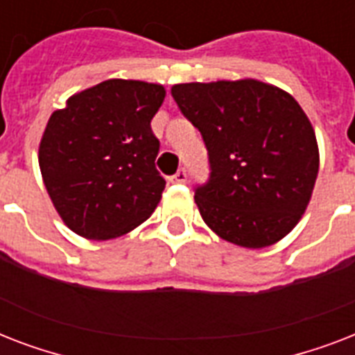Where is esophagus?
Returning <instances> with one entry per match:
<instances>
[{
	"label": "esophagus",
	"mask_w": 355,
	"mask_h": 355,
	"mask_svg": "<svg viewBox=\"0 0 355 355\" xmlns=\"http://www.w3.org/2000/svg\"><path fill=\"white\" fill-rule=\"evenodd\" d=\"M186 180H188V173H186V169H178V171L171 177L173 184H184Z\"/></svg>",
	"instance_id": "obj_1"
}]
</instances>
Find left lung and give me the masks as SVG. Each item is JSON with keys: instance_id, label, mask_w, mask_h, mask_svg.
Masks as SVG:
<instances>
[{"instance_id": "left-lung-1", "label": "left lung", "mask_w": 355, "mask_h": 355, "mask_svg": "<svg viewBox=\"0 0 355 355\" xmlns=\"http://www.w3.org/2000/svg\"><path fill=\"white\" fill-rule=\"evenodd\" d=\"M171 96L210 155V182L195 191L202 221L237 247L284 239L319 175V144L302 107L258 79L173 85Z\"/></svg>"}]
</instances>
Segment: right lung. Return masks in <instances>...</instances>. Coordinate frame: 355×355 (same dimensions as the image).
Here are the masks:
<instances>
[{
  "mask_svg": "<svg viewBox=\"0 0 355 355\" xmlns=\"http://www.w3.org/2000/svg\"><path fill=\"white\" fill-rule=\"evenodd\" d=\"M166 99L156 83L108 79L68 97L49 116L38 145L42 180L64 225L107 241L150 217L166 180L150 119Z\"/></svg>",
  "mask_w": 355,
  "mask_h": 355,
  "instance_id": "obj_1",
  "label": "right lung"
}]
</instances>
